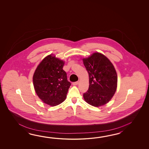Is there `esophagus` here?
Returning a JSON list of instances; mask_svg holds the SVG:
<instances>
[{
  "label": "esophagus",
  "mask_w": 149,
  "mask_h": 149,
  "mask_svg": "<svg viewBox=\"0 0 149 149\" xmlns=\"http://www.w3.org/2000/svg\"><path fill=\"white\" fill-rule=\"evenodd\" d=\"M78 84H79V82H78V81H76V82H73V83H72L73 85L74 86L78 85Z\"/></svg>",
  "instance_id": "obj_1"
}]
</instances>
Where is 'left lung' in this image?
I'll return each mask as SVG.
<instances>
[{"instance_id": "8db88e82", "label": "left lung", "mask_w": 149, "mask_h": 149, "mask_svg": "<svg viewBox=\"0 0 149 149\" xmlns=\"http://www.w3.org/2000/svg\"><path fill=\"white\" fill-rule=\"evenodd\" d=\"M82 61L89 75V88L83 95L88 104L99 107L108 103L117 87L118 77L113 64L101 53L95 52Z\"/></svg>"}]
</instances>
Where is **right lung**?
I'll return each instance as SVG.
<instances>
[{"label":"right lung","mask_w":149,"mask_h":149,"mask_svg":"<svg viewBox=\"0 0 149 149\" xmlns=\"http://www.w3.org/2000/svg\"><path fill=\"white\" fill-rule=\"evenodd\" d=\"M65 62L54 54L48 55L39 64L33 76V84L39 98L54 107L64 101L71 83L63 70Z\"/></svg>","instance_id":"obj_1"}]
</instances>
